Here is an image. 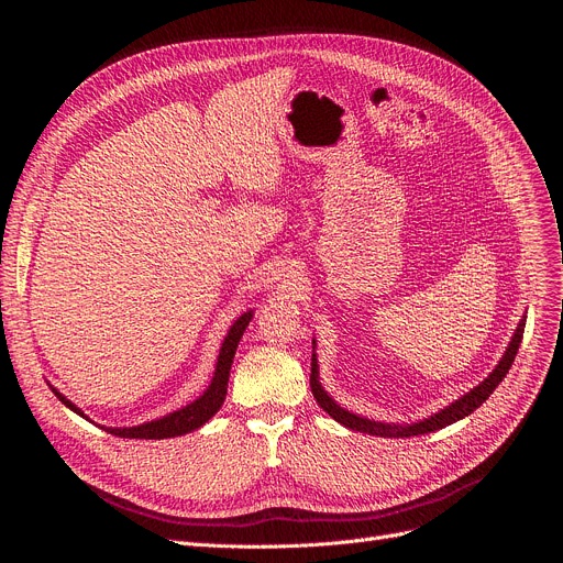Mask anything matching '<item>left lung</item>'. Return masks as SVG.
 <instances>
[{"instance_id":"8db88e82","label":"left lung","mask_w":563,"mask_h":563,"mask_svg":"<svg viewBox=\"0 0 563 563\" xmlns=\"http://www.w3.org/2000/svg\"><path fill=\"white\" fill-rule=\"evenodd\" d=\"M525 319H527V317L520 319L518 329H516V333H514V338H511V344H509V349L505 351V356H501L499 365L493 369V374H490L488 378H484L477 388H472V390H470L467 395H463L459 401H454V404L448 406V408H442L440 412H435V416H431V418L424 420V422H416V424H408V427H395V424H383V422H372V420L358 418V416H353V412L340 408L327 393H323V388L319 386V380H317L319 372H317V358H314V353H312V367H310V388H312V395H314L317 404H319L323 410H327L335 422H340V424H344V427H349V429H353V431H361V433H372V435H383V438H410V435H422V433H431V431H438V429H445V427H450V424H454V422L467 418L470 412H475V410L493 395V390L499 386L501 378H505V376L509 374V369H511V365H514V361H516L518 346H520V342H522Z\"/></svg>"}]
</instances>
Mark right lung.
I'll return each mask as SVG.
<instances>
[{
	"mask_svg": "<svg viewBox=\"0 0 563 563\" xmlns=\"http://www.w3.org/2000/svg\"><path fill=\"white\" fill-rule=\"evenodd\" d=\"M253 312H244L240 319H236L232 323V329L228 333V338L223 340V346L219 351V363H217V372H214V378L210 383V388L205 390L202 397H198L194 404L180 408L170 412V416L162 418V420H155V422H147V424H139V427H130V429H107L109 433L118 435V438H145V440H162V438H173V435H185L198 427H202L207 420L214 418V412L221 408L223 399H225V393H228V376H230V365H232V358H234V351H236V344H240L249 321H251ZM54 395L62 399L70 410H75L77 416L84 418V412L70 404L62 393Z\"/></svg>",
	"mask_w": 563,
	"mask_h": 563,
	"instance_id": "obj_1",
	"label": "right lung"
}]
</instances>
